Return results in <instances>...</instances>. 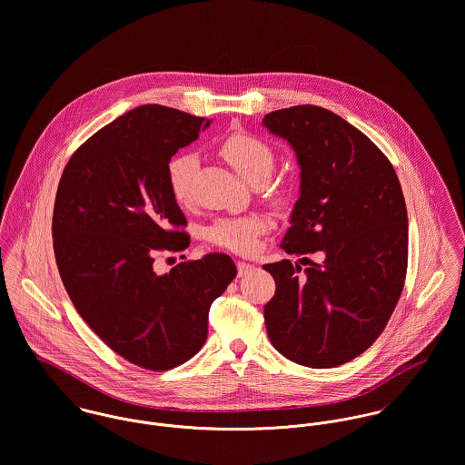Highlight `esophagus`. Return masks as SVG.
Returning <instances> with one entry per match:
<instances>
[{
    "label": "esophagus",
    "mask_w": 465,
    "mask_h": 465,
    "mask_svg": "<svg viewBox=\"0 0 465 465\" xmlns=\"http://www.w3.org/2000/svg\"><path fill=\"white\" fill-rule=\"evenodd\" d=\"M255 269V265L253 263H250V262H242V260H239L237 262V271H239V276H244V274H248L250 271H253Z\"/></svg>",
    "instance_id": "34e87169"
}]
</instances>
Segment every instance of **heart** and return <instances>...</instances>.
<instances>
[{
  "mask_svg": "<svg viewBox=\"0 0 465 465\" xmlns=\"http://www.w3.org/2000/svg\"><path fill=\"white\" fill-rule=\"evenodd\" d=\"M217 152L244 180L252 183L265 182L271 176L276 160L271 143L242 130L226 135ZM196 169L198 158L193 153H180L169 160L165 167V180L176 203H193ZM289 196L291 194L285 185H272L267 189V198L276 205L287 203ZM271 224L272 223L265 213L257 212L235 217H219L205 230V237L210 244L217 248L239 255H250L257 250L260 237L271 230Z\"/></svg>",
  "mask_w": 465,
  "mask_h": 465,
  "instance_id": "1",
  "label": "heart"
}]
</instances>
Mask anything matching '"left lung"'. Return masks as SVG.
Returning <instances> with one entry per match:
<instances>
[{
	"mask_svg": "<svg viewBox=\"0 0 465 465\" xmlns=\"http://www.w3.org/2000/svg\"><path fill=\"white\" fill-rule=\"evenodd\" d=\"M302 165V196L280 248L322 263H265L276 282L263 307L271 344L328 369L357 359L385 330L405 287L409 217L398 174L359 128L315 104L267 114Z\"/></svg>",
	"mask_w": 465,
	"mask_h": 465,
	"instance_id": "left-lung-1",
	"label": "left lung"
}]
</instances>
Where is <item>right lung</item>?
<instances>
[{"label":"right lung","mask_w":465,"mask_h":465,"mask_svg":"<svg viewBox=\"0 0 465 465\" xmlns=\"http://www.w3.org/2000/svg\"><path fill=\"white\" fill-rule=\"evenodd\" d=\"M207 126L162 104L134 108L71 155L56 189L53 252L74 309L112 351L148 371L203 348L210 305L237 276L224 253L153 269L158 253L191 244L165 167Z\"/></svg>","instance_id":"add662e5"}]
</instances>
